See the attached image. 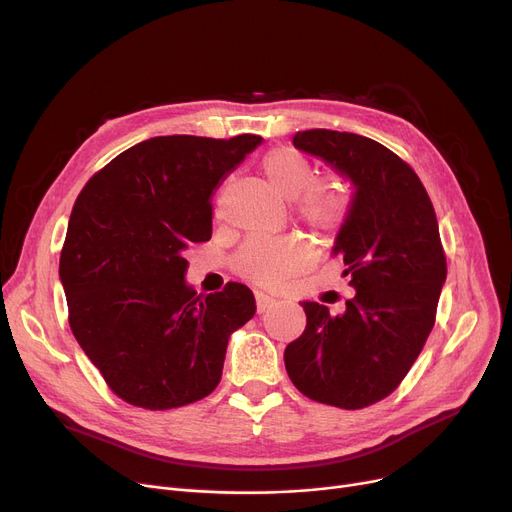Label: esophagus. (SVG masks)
<instances>
[{
  "instance_id": "esophagus-1",
  "label": "esophagus",
  "mask_w": 512,
  "mask_h": 512,
  "mask_svg": "<svg viewBox=\"0 0 512 512\" xmlns=\"http://www.w3.org/2000/svg\"><path fill=\"white\" fill-rule=\"evenodd\" d=\"M255 301H257V311L259 313L272 309L276 305V299L270 297V294H265V292H255Z\"/></svg>"
}]
</instances>
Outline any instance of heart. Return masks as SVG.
<instances>
[{
	"instance_id": "obj_1",
	"label": "heart",
	"mask_w": 512,
	"mask_h": 512,
	"mask_svg": "<svg viewBox=\"0 0 512 512\" xmlns=\"http://www.w3.org/2000/svg\"><path fill=\"white\" fill-rule=\"evenodd\" d=\"M259 172L272 191L292 201L297 218L319 234H336L351 213V188L340 178H315L311 161L297 149L278 147L267 151L259 161ZM311 247L305 240L255 236L242 247L234 267L263 286H280L297 274L309 261Z\"/></svg>"
}]
</instances>
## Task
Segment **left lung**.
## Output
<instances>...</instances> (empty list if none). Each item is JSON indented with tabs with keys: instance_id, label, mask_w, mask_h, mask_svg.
Wrapping results in <instances>:
<instances>
[{
	"instance_id": "left-lung-1",
	"label": "left lung",
	"mask_w": 512,
	"mask_h": 512,
	"mask_svg": "<svg viewBox=\"0 0 512 512\" xmlns=\"http://www.w3.org/2000/svg\"><path fill=\"white\" fill-rule=\"evenodd\" d=\"M292 143L355 186L332 249L355 297L340 315L301 303L307 326L286 346V371L311 400L363 409L398 388L434 328L446 280L436 211L413 168L378 141L313 128Z\"/></svg>"
}]
</instances>
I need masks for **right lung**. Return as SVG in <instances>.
<instances>
[{"instance_id":"add662e5","label":"right lung","mask_w":512,"mask_h":512,"mask_svg":"<svg viewBox=\"0 0 512 512\" xmlns=\"http://www.w3.org/2000/svg\"><path fill=\"white\" fill-rule=\"evenodd\" d=\"M259 143L257 134L153 137L80 191L60 257L68 321L128 405L166 411L211 394L230 334L255 315L245 284L197 294L184 253L211 238L213 191Z\"/></svg>"}]
</instances>
